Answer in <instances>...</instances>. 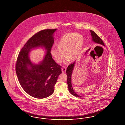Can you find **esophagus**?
<instances>
[{"label": "esophagus", "instance_id": "34e87169", "mask_svg": "<svg viewBox=\"0 0 125 125\" xmlns=\"http://www.w3.org/2000/svg\"><path fill=\"white\" fill-rule=\"evenodd\" d=\"M66 68L65 66H63L62 68V73H64L66 71Z\"/></svg>", "mask_w": 125, "mask_h": 125}]
</instances>
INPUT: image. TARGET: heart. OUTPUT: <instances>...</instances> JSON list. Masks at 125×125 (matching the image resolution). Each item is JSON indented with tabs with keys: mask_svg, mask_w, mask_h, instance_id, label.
Returning a JSON list of instances; mask_svg holds the SVG:
<instances>
[{
	"mask_svg": "<svg viewBox=\"0 0 125 125\" xmlns=\"http://www.w3.org/2000/svg\"><path fill=\"white\" fill-rule=\"evenodd\" d=\"M84 39L78 33H67L62 36L57 43V48H51V52L55 61L60 63L65 56L67 58L65 62L70 60L74 61L79 57L82 49Z\"/></svg>",
	"mask_w": 125,
	"mask_h": 125,
	"instance_id": "b5f03b06",
	"label": "heart"
}]
</instances>
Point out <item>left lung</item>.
<instances>
[{
  "instance_id": "left-lung-1",
  "label": "left lung",
  "mask_w": 125,
  "mask_h": 125,
  "mask_svg": "<svg viewBox=\"0 0 125 125\" xmlns=\"http://www.w3.org/2000/svg\"><path fill=\"white\" fill-rule=\"evenodd\" d=\"M91 34V36L92 37V40L93 42H94L96 43H97L98 44H99L100 45H104V43L103 42V41L102 40L100 37L98 36V35L96 34L95 32L90 30ZM75 62H74L71 64L70 65L68 66V67L67 68L66 71V73L67 76V83L68 84V90L69 91V92L73 95V96H75L76 97H82L83 96H80L78 95L77 94L75 93L74 90H73L72 84V73L73 71V69L74 68V65H75Z\"/></svg>"
}]
</instances>
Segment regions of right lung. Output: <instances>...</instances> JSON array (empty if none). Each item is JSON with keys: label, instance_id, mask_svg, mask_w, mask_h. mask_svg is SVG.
Returning <instances> with one entry per match:
<instances>
[{"label": "right lung", "instance_id": "right-lung-1", "mask_svg": "<svg viewBox=\"0 0 125 125\" xmlns=\"http://www.w3.org/2000/svg\"><path fill=\"white\" fill-rule=\"evenodd\" d=\"M56 30L45 29L32 36L22 48L17 59L16 71L19 83L27 93L36 98H45L52 95L62 73V66L54 61L51 53ZM39 47L45 49V55L39 64H32L29 52Z\"/></svg>", "mask_w": 125, "mask_h": 125}]
</instances>
